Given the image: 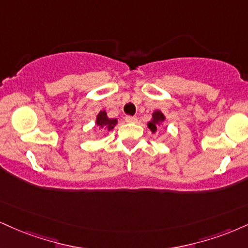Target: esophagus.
<instances>
[{"label": "esophagus", "mask_w": 248, "mask_h": 248, "mask_svg": "<svg viewBox=\"0 0 248 248\" xmlns=\"http://www.w3.org/2000/svg\"><path fill=\"white\" fill-rule=\"evenodd\" d=\"M124 121L128 122V124H134V122L138 121V118H136V116H126V118H124Z\"/></svg>", "instance_id": "1"}]
</instances>
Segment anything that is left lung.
Here are the masks:
<instances>
[{
	"label": "left lung",
	"mask_w": 248,
	"mask_h": 248,
	"mask_svg": "<svg viewBox=\"0 0 248 248\" xmlns=\"http://www.w3.org/2000/svg\"><path fill=\"white\" fill-rule=\"evenodd\" d=\"M164 120H166V116L163 115V113H162L161 110H155V112L153 113L152 121L148 122V128H149L153 133H155L156 130H157V127L160 126Z\"/></svg>",
	"instance_id": "left-lung-1"
}]
</instances>
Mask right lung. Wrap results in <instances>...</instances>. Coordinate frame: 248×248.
I'll list each match as a JSON object with an SVG mask.
<instances>
[{
	"label": "right lung",
	"mask_w": 248,
	"mask_h": 248,
	"mask_svg": "<svg viewBox=\"0 0 248 248\" xmlns=\"http://www.w3.org/2000/svg\"><path fill=\"white\" fill-rule=\"evenodd\" d=\"M118 120L116 119H109L107 116V113L105 110H101L98 115H96V121L95 124L98 127V129H104V130H112L113 128L116 126Z\"/></svg>",
	"instance_id": "obj_1"
}]
</instances>
